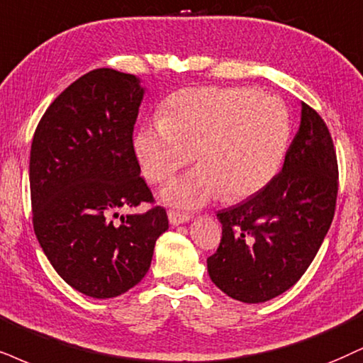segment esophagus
<instances>
[{
    "label": "esophagus",
    "mask_w": 363,
    "mask_h": 363,
    "mask_svg": "<svg viewBox=\"0 0 363 363\" xmlns=\"http://www.w3.org/2000/svg\"><path fill=\"white\" fill-rule=\"evenodd\" d=\"M168 218H169V223H172V225H180V223L189 222L191 216L190 213L178 212V210H168Z\"/></svg>",
    "instance_id": "1"
}]
</instances>
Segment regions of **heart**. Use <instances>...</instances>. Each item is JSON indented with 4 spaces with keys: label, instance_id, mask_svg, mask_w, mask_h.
<instances>
[{
    "label": "heart",
    "instance_id": "obj_1",
    "mask_svg": "<svg viewBox=\"0 0 363 363\" xmlns=\"http://www.w3.org/2000/svg\"><path fill=\"white\" fill-rule=\"evenodd\" d=\"M289 141V113L277 97L245 87H195L173 92L161 119L138 129L134 153L151 183L164 182L199 153L202 164L161 195L180 207H200L223 194L244 200L266 189Z\"/></svg>",
    "mask_w": 363,
    "mask_h": 363
}]
</instances>
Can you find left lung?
<instances>
[{
  "instance_id": "1",
  "label": "left lung",
  "mask_w": 363,
  "mask_h": 363,
  "mask_svg": "<svg viewBox=\"0 0 363 363\" xmlns=\"http://www.w3.org/2000/svg\"><path fill=\"white\" fill-rule=\"evenodd\" d=\"M338 163L332 134L313 107L301 104V124L283 169L259 194L217 213L222 239L207 259L208 276L227 296L264 303L305 274L332 225Z\"/></svg>"
}]
</instances>
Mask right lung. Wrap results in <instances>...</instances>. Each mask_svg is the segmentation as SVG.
I'll return each mask as SVG.
<instances>
[{
	"mask_svg": "<svg viewBox=\"0 0 363 363\" xmlns=\"http://www.w3.org/2000/svg\"><path fill=\"white\" fill-rule=\"evenodd\" d=\"M143 94L131 74L91 70L45 111L31 143L35 235L58 276L97 299L140 283L168 229L167 210L153 207L134 153ZM141 203L152 208L118 216L121 208Z\"/></svg>",
	"mask_w": 363,
	"mask_h": 363,
	"instance_id": "add662e5",
	"label": "right lung"
}]
</instances>
